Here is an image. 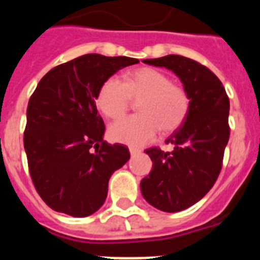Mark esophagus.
Listing matches in <instances>:
<instances>
[{"instance_id": "obj_1", "label": "esophagus", "mask_w": 260, "mask_h": 260, "mask_svg": "<svg viewBox=\"0 0 260 260\" xmlns=\"http://www.w3.org/2000/svg\"><path fill=\"white\" fill-rule=\"evenodd\" d=\"M128 151H130V155L132 156H134V155H137V153L141 152V150H138V148H135V147H130V148H128Z\"/></svg>"}]
</instances>
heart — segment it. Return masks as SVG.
Segmentation results:
<instances>
[{"label":"heart","mask_w":260,"mask_h":260,"mask_svg":"<svg viewBox=\"0 0 260 260\" xmlns=\"http://www.w3.org/2000/svg\"><path fill=\"white\" fill-rule=\"evenodd\" d=\"M96 105L108 118H118L138 102L139 114L121 118L109 126L112 141L142 146L157 132L172 134L185 123L191 99L187 89L153 68H139L127 73L123 82L109 77L99 87Z\"/></svg>","instance_id":"1"}]
</instances>
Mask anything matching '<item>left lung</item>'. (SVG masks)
Wrapping results in <instances>:
<instances>
[{
    "instance_id": "8db88e82",
    "label": "left lung",
    "mask_w": 260,
    "mask_h": 260,
    "mask_svg": "<svg viewBox=\"0 0 260 260\" xmlns=\"http://www.w3.org/2000/svg\"><path fill=\"white\" fill-rule=\"evenodd\" d=\"M172 70L187 89V119L167 139L174 150L147 148L152 171L141 182L143 198L164 212H178L201 201L215 185L228 144L229 98L220 79L195 59L178 54L144 59Z\"/></svg>"
}]
</instances>
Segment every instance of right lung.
<instances>
[{"instance_id": "1", "label": "right lung", "mask_w": 260, "mask_h": 260, "mask_svg": "<svg viewBox=\"0 0 260 260\" xmlns=\"http://www.w3.org/2000/svg\"><path fill=\"white\" fill-rule=\"evenodd\" d=\"M138 62L91 53L53 68L39 82L27 107L23 143L32 183L52 210L86 217L104 204L110 176L130 152L103 141L96 93L107 78Z\"/></svg>"}]
</instances>
